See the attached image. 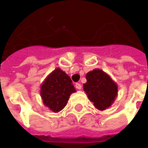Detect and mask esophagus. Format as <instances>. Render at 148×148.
Segmentation results:
<instances>
[{
  "mask_svg": "<svg viewBox=\"0 0 148 148\" xmlns=\"http://www.w3.org/2000/svg\"><path fill=\"white\" fill-rule=\"evenodd\" d=\"M75 87H76V89H77V90H80V89L82 88V85L80 84V83H76V84H75Z\"/></svg>",
  "mask_w": 148,
  "mask_h": 148,
  "instance_id": "obj_1",
  "label": "esophagus"
}]
</instances>
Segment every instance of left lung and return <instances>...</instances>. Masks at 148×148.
<instances>
[{"instance_id":"obj_1","label":"left lung","mask_w":148,"mask_h":148,"mask_svg":"<svg viewBox=\"0 0 148 148\" xmlns=\"http://www.w3.org/2000/svg\"><path fill=\"white\" fill-rule=\"evenodd\" d=\"M86 78L83 90L94 106L99 110L111 106L117 96L118 87L110 76L102 70L96 69L87 73Z\"/></svg>"}]
</instances>
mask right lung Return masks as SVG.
Instances as JSON below:
<instances>
[{
    "label": "right lung",
    "mask_w": 148,
    "mask_h": 148,
    "mask_svg": "<svg viewBox=\"0 0 148 148\" xmlns=\"http://www.w3.org/2000/svg\"><path fill=\"white\" fill-rule=\"evenodd\" d=\"M74 92L76 90L71 77L59 68L53 71L41 86L43 103L53 112L62 110Z\"/></svg>",
    "instance_id": "add662e5"
}]
</instances>
